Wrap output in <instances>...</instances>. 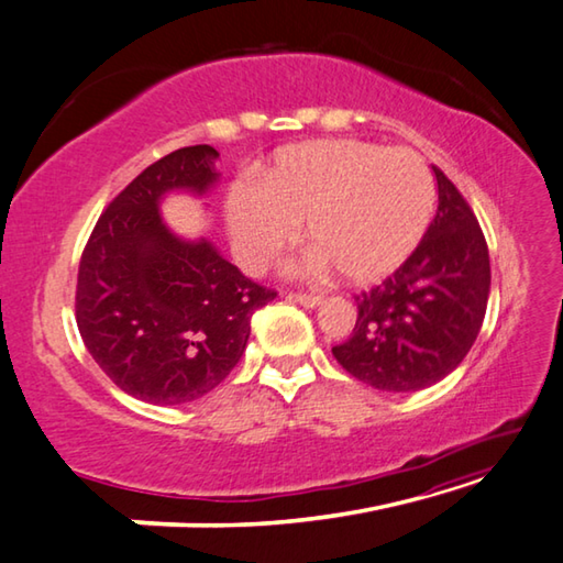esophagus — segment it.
Wrapping results in <instances>:
<instances>
[{
    "instance_id": "esophagus-1",
    "label": "esophagus",
    "mask_w": 563,
    "mask_h": 563,
    "mask_svg": "<svg viewBox=\"0 0 563 563\" xmlns=\"http://www.w3.org/2000/svg\"><path fill=\"white\" fill-rule=\"evenodd\" d=\"M288 297H290V300H295V302H300L302 307H307V310H310V307H317V305L324 302L322 295H312V292H290Z\"/></svg>"
}]
</instances>
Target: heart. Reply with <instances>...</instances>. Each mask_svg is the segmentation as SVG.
Segmentation results:
<instances>
[{"label":"heart","instance_id":"1","mask_svg":"<svg viewBox=\"0 0 563 563\" xmlns=\"http://www.w3.org/2000/svg\"><path fill=\"white\" fill-rule=\"evenodd\" d=\"M434 180L420 153L356 139L280 148L258 183H236L227 219L241 256L263 266L297 234L349 283H376L412 256L434 214Z\"/></svg>","mask_w":563,"mask_h":563}]
</instances>
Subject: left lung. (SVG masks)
Instances as JSON below:
<instances>
[{"mask_svg":"<svg viewBox=\"0 0 563 563\" xmlns=\"http://www.w3.org/2000/svg\"><path fill=\"white\" fill-rule=\"evenodd\" d=\"M439 207L420 246L356 295V327L332 349L341 368L378 390L412 393L454 371L476 341L490 292L486 236L471 205L434 168Z\"/></svg>","mask_w":563,"mask_h":563,"instance_id":"8db88e82","label":"left lung"}]
</instances>
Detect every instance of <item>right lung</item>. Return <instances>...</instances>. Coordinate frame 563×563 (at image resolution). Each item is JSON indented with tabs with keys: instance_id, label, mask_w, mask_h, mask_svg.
Returning a JSON list of instances; mask_svg holds the SVG:
<instances>
[{
	"instance_id": "obj_1",
	"label": "right lung",
	"mask_w": 563,
	"mask_h": 563,
	"mask_svg": "<svg viewBox=\"0 0 563 563\" xmlns=\"http://www.w3.org/2000/svg\"><path fill=\"white\" fill-rule=\"evenodd\" d=\"M219 153L178 148L136 175L97 219L77 271L75 319L109 380L153 405H180L217 388L244 354L251 317L275 290L253 283L207 239L163 224L170 190L202 195Z\"/></svg>"
}]
</instances>
